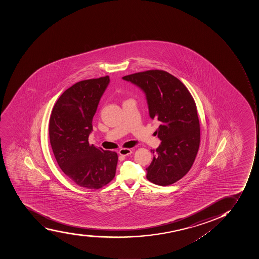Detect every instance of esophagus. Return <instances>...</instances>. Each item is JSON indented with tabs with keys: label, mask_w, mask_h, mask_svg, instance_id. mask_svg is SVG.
<instances>
[{
	"label": "esophagus",
	"mask_w": 259,
	"mask_h": 259,
	"mask_svg": "<svg viewBox=\"0 0 259 259\" xmlns=\"http://www.w3.org/2000/svg\"><path fill=\"white\" fill-rule=\"evenodd\" d=\"M119 154H120V155H123V156H127V155H130V154H132V150H131V149L123 148V149H119Z\"/></svg>",
	"instance_id": "esophagus-1"
}]
</instances>
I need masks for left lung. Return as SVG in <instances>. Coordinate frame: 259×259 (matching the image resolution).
Returning <instances> with one entry per match:
<instances>
[{
  "mask_svg": "<svg viewBox=\"0 0 259 259\" xmlns=\"http://www.w3.org/2000/svg\"><path fill=\"white\" fill-rule=\"evenodd\" d=\"M145 91L149 115L160 122L155 133L162 140L150 165L147 180L168 186L191 168L200 144V124L193 96L180 79L164 70H149L123 77Z\"/></svg>",
  "mask_w": 259,
  "mask_h": 259,
  "instance_id": "8db88e82",
  "label": "left lung"
}]
</instances>
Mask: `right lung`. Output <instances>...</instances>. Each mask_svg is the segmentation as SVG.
Here are the masks:
<instances>
[{
    "label": "right lung",
    "mask_w": 259,
    "mask_h": 259,
    "mask_svg": "<svg viewBox=\"0 0 259 259\" xmlns=\"http://www.w3.org/2000/svg\"><path fill=\"white\" fill-rule=\"evenodd\" d=\"M110 77L77 82L59 97L50 117L52 151L61 170L85 189H99L115 176L118 154L89 143L92 119Z\"/></svg>",
    "instance_id": "right-lung-1"
}]
</instances>
